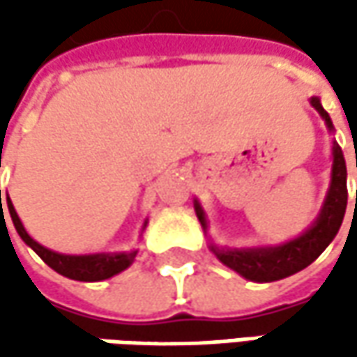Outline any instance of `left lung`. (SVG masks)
I'll return each instance as SVG.
<instances>
[{"label":"left lung","mask_w":357,"mask_h":357,"mask_svg":"<svg viewBox=\"0 0 357 357\" xmlns=\"http://www.w3.org/2000/svg\"><path fill=\"white\" fill-rule=\"evenodd\" d=\"M310 105L320 113L326 127L334 132L332 119L326 113L318 97H312ZM348 171L344 153L336 141H332V174H330V186L326 192L322 208L316 216V220L310 225L300 236L286 240L274 246H252V248H222L211 242L213 254L230 270H234L242 278L250 282H274L288 278L296 272L310 266L320 254L328 248V244L336 238L337 230L342 227L346 206H348ZM357 204V200H356ZM195 213L199 218L200 227L204 234L208 232V220L206 213L195 199Z\"/></svg>","instance_id":"1"}]
</instances>
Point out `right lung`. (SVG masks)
I'll return each mask as SVG.
<instances>
[{"instance_id": "add662e5", "label": "right lung", "mask_w": 357, "mask_h": 357, "mask_svg": "<svg viewBox=\"0 0 357 357\" xmlns=\"http://www.w3.org/2000/svg\"><path fill=\"white\" fill-rule=\"evenodd\" d=\"M0 206H1V190H0ZM7 208H9V216L13 220V227L17 230V234L21 240L35 250V254L47 264L49 268H53L57 274H61L65 278H71V280L79 282H101L107 278H113L117 276L119 272L127 270V268L135 262L137 252L139 250H129V252H97V254H61L55 252V250H49L45 246H41L39 242H35L27 230L23 227L21 218L15 213V206L7 195ZM149 218L143 222L141 228V234L146 228Z\"/></svg>"}]
</instances>
